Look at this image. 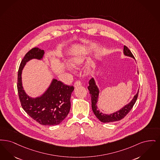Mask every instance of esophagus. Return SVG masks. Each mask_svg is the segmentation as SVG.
<instances>
[{
    "instance_id": "esophagus-1",
    "label": "esophagus",
    "mask_w": 160,
    "mask_h": 160,
    "mask_svg": "<svg viewBox=\"0 0 160 160\" xmlns=\"http://www.w3.org/2000/svg\"><path fill=\"white\" fill-rule=\"evenodd\" d=\"M82 85V83L81 81H77L75 83H74V86L75 87H79V86H81Z\"/></svg>"
}]
</instances>
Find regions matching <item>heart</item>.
<instances>
[{
	"instance_id": "1",
	"label": "heart",
	"mask_w": 160,
	"mask_h": 160,
	"mask_svg": "<svg viewBox=\"0 0 160 160\" xmlns=\"http://www.w3.org/2000/svg\"><path fill=\"white\" fill-rule=\"evenodd\" d=\"M83 59L84 58L83 55L82 54L75 55L70 59V64L73 67H76L83 62Z\"/></svg>"
}]
</instances>
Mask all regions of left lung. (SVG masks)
<instances>
[{
	"mask_svg": "<svg viewBox=\"0 0 160 160\" xmlns=\"http://www.w3.org/2000/svg\"><path fill=\"white\" fill-rule=\"evenodd\" d=\"M124 54L125 56H128L134 58V57L132 55L130 50L125 45L124 47ZM138 73H139L138 71ZM88 89L90 91V94L91 98L92 110L94 112V115L96 116V117L102 122H115V121H119L122 118H124L125 116L129 113V112L131 111L134 104H135L138 97V93H139V91H138L137 94L134 96L132 100L128 104L125 105V106L123 107L121 109L116 112L111 113L110 115H108V114L103 113L100 112L99 110H98V106L96 104L98 102L99 90H98V86L96 84L94 78H91L90 80L89 86L88 87Z\"/></svg>",
	"mask_w": 160,
	"mask_h": 160,
	"instance_id": "1",
	"label": "left lung"
}]
</instances>
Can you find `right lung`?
<instances>
[{
  "label": "right lung",
  "mask_w": 160,
  "mask_h": 160,
  "mask_svg": "<svg viewBox=\"0 0 160 160\" xmlns=\"http://www.w3.org/2000/svg\"><path fill=\"white\" fill-rule=\"evenodd\" d=\"M43 55V50L33 48L24 57L18 72V93L22 109L31 118L41 125H57L69 113L70 97L74 87L54 79L41 96L32 98L26 94L22 86V70L26 62L33 58L41 60Z\"/></svg>",
  "instance_id": "1"
}]
</instances>
